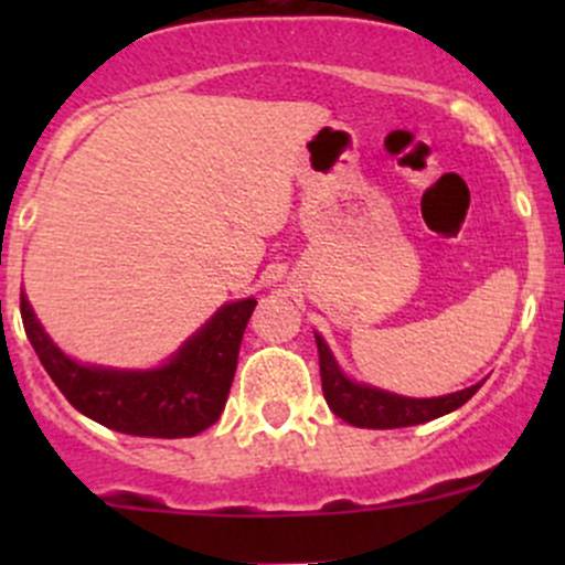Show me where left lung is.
Returning <instances> with one entry per match:
<instances>
[{"mask_svg":"<svg viewBox=\"0 0 565 565\" xmlns=\"http://www.w3.org/2000/svg\"><path fill=\"white\" fill-rule=\"evenodd\" d=\"M317 352H319V377H322V393L328 407L339 415L341 420L361 429H398V426H415L435 420L440 415L454 413L461 407L472 393L483 383L470 385V388L448 393L437 398H409L396 396V393L372 388V385L352 383L335 363L333 352L328 350L324 339L315 333Z\"/></svg>","mask_w":565,"mask_h":565,"instance_id":"left-lung-1","label":"left lung"}]
</instances>
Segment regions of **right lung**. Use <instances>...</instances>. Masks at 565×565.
<instances>
[{"label":"right lung","instance_id":"1","mask_svg":"<svg viewBox=\"0 0 565 565\" xmlns=\"http://www.w3.org/2000/svg\"><path fill=\"white\" fill-rule=\"evenodd\" d=\"M256 300L226 303L163 366L147 372L84 366L67 358L21 292V319L40 363L67 402L114 431L136 437H193L224 413L243 333Z\"/></svg>","mask_w":565,"mask_h":565}]
</instances>
